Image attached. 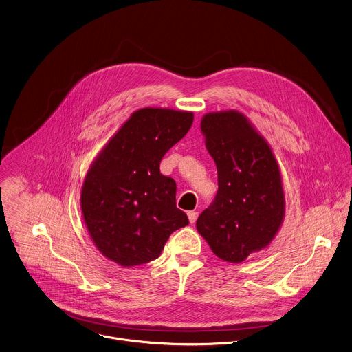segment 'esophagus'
<instances>
[{"instance_id":"34e87169","label":"esophagus","mask_w":352,"mask_h":352,"mask_svg":"<svg viewBox=\"0 0 352 352\" xmlns=\"http://www.w3.org/2000/svg\"><path fill=\"white\" fill-rule=\"evenodd\" d=\"M197 216H199V212H188V217H189V221H190V223H195V221L197 220Z\"/></svg>"}]
</instances>
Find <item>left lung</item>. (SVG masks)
<instances>
[{"label": "left lung", "mask_w": 352, "mask_h": 352, "mask_svg": "<svg viewBox=\"0 0 352 352\" xmlns=\"http://www.w3.org/2000/svg\"><path fill=\"white\" fill-rule=\"evenodd\" d=\"M201 132L219 189L196 227L219 258L242 263L265 249L280 228L285 204L279 164L270 144L239 111L206 114Z\"/></svg>", "instance_id": "1"}]
</instances>
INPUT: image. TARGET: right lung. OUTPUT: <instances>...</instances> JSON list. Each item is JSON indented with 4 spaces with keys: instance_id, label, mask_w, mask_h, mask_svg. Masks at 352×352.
<instances>
[{
    "instance_id": "add662e5",
    "label": "right lung",
    "mask_w": 352,
    "mask_h": 352,
    "mask_svg": "<svg viewBox=\"0 0 352 352\" xmlns=\"http://www.w3.org/2000/svg\"><path fill=\"white\" fill-rule=\"evenodd\" d=\"M193 124V113L135 111L91 164L81 212L98 250L121 267L157 258L168 236L189 224L175 204V181L160 174L164 153Z\"/></svg>"
}]
</instances>
